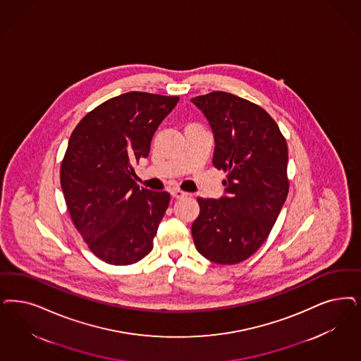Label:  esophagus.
<instances>
[{"mask_svg": "<svg viewBox=\"0 0 361 361\" xmlns=\"http://www.w3.org/2000/svg\"><path fill=\"white\" fill-rule=\"evenodd\" d=\"M171 195H172L173 199H183V197H187L188 196V193L180 190V189H172V190H171Z\"/></svg>", "mask_w": 361, "mask_h": 361, "instance_id": "obj_1", "label": "esophagus"}]
</instances>
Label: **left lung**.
Wrapping results in <instances>:
<instances>
[{
	"instance_id": "left-lung-1",
	"label": "left lung",
	"mask_w": 361,
	"mask_h": 361,
	"mask_svg": "<svg viewBox=\"0 0 361 361\" xmlns=\"http://www.w3.org/2000/svg\"><path fill=\"white\" fill-rule=\"evenodd\" d=\"M192 102L211 124L213 165L226 173L224 197L197 199L193 241L209 262H244L269 236L286 202V138L262 106L232 93L211 92Z\"/></svg>"
}]
</instances>
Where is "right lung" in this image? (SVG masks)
<instances>
[{
    "instance_id": "1",
    "label": "right lung",
    "mask_w": 361,
    "mask_h": 361,
    "mask_svg": "<svg viewBox=\"0 0 361 361\" xmlns=\"http://www.w3.org/2000/svg\"><path fill=\"white\" fill-rule=\"evenodd\" d=\"M180 97L128 92L82 117L65 152L60 183L72 223L94 256L113 265L144 259L169 205L168 192L137 185L133 165Z\"/></svg>"
}]
</instances>
